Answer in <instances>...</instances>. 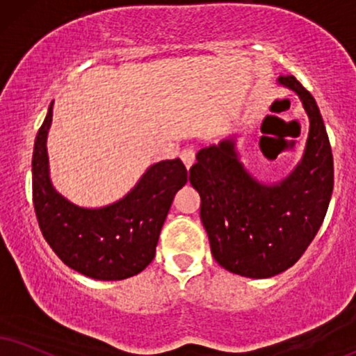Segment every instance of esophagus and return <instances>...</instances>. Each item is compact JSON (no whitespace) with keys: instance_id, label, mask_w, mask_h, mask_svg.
Wrapping results in <instances>:
<instances>
[{"instance_id":"1","label":"esophagus","mask_w":356,"mask_h":356,"mask_svg":"<svg viewBox=\"0 0 356 356\" xmlns=\"http://www.w3.org/2000/svg\"><path fill=\"white\" fill-rule=\"evenodd\" d=\"M179 158H181V161L185 163L186 170H190L193 163H195V150H193V148H185V150L179 153Z\"/></svg>"}]
</instances>
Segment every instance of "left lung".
<instances>
[{"instance_id": "obj_1", "label": "left lung", "mask_w": 356, "mask_h": 356, "mask_svg": "<svg viewBox=\"0 0 356 356\" xmlns=\"http://www.w3.org/2000/svg\"><path fill=\"white\" fill-rule=\"evenodd\" d=\"M279 84L296 92L309 115L299 165L267 185L241 163L236 138L201 148L190 183L201 196V222L213 257L232 274L267 279L299 261L322 226L333 191V156L317 102L293 76Z\"/></svg>"}]
</instances>
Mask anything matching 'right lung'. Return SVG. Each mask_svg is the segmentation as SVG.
I'll list each match as a JSON object with an SVG mask.
<instances>
[{"label": "right lung", "instance_id": "add662e5", "mask_svg": "<svg viewBox=\"0 0 356 356\" xmlns=\"http://www.w3.org/2000/svg\"><path fill=\"white\" fill-rule=\"evenodd\" d=\"M52 102L33 153V203L41 232L57 257L90 279L122 280L142 272L155 249L175 195L188 181L181 160L152 165L122 200L82 208L56 191L49 178L47 131Z\"/></svg>", "mask_w": 356, "mask_h": 356}]
</instances>
